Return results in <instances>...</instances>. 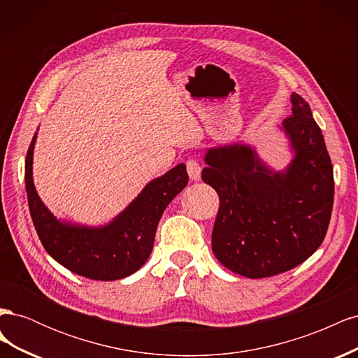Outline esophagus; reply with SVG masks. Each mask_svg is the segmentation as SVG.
<instances>
[{
    "label": "esophagus",
    "instance_id": "esophagus-1",
    "mask_svg": "<svg viewBox=\"0 0 358 358\" xmlns=\"http://www.w3.org/2000/svg\"><path fill=\"white\" fill-rule=\"evenodd\" d=\"M187 171L189 175L191 180H200L201 176V166L199 164V161L196 159H188L187 161Z\"/></svg>",
    "mask_w": 358,
    "mask_h": 358
}]
</instances>
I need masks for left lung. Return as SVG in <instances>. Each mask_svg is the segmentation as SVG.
<instances>
[{
    "label": "left lung",
    "mask_w": 358,
    "mask_h": 358,
    "mask_svg": "<svg viewBox=\"0 0 358 358\" xmlns=\"http://www.w3.org/2000/svg\"><path fill=\"white\" fill-rule=\"evenodd\" d=\"M282 129L294 158L284 171L246 145L212 148L201 179L220 196L212 251L231 272L267 278L294 268L326 237L334 197L333 166L309 104L291 94Z\"/></svg>",
    "instance_id": "obj_1"
}]
</instances>
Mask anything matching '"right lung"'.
Segmentation results:
<instances>
[{"instance_id": "obj_1", "label": "right lung", "mask_w": 358, "mask_h": 358, "mask_svg": "<svg viewBox=\"0 0 358 358\" xmlns=\"http://www.w3.org/2000/svg\"><path fill=\"white\" fill-rule=\"evenodd\" d=\"M25 159V188L32 224L48 254L73 273L95 280H116L137 272L152 252L157 227L169 203L187 187L185 164L149 182L128 208L103 227L61 222L40 200L32 182V154Z\"/></svg>"}]
</instances>
